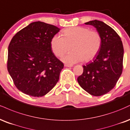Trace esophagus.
I'll use <instances>...</instances> for the list:
<instances>
[{
  "label": "esophagus",
  "instance_id": "1",
  "mask_svg": "<svg viewBox=\"0 0 130 130\" xmlns=\"http://www.w3.org/2000/svg\"><path fill=\"white\" fill-rule=\"evenodd\" d=\"M64 66L65 67H68V68H72L73 66L72 65H69V64H65Z\"/></svg>",
  "mask_w": 130,
  "mask_h": 130
}]
</instances>
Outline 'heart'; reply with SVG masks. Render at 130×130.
<instances>
[{"mask_svg": "<svg viewBox=\"0 0 130 130\" xmlns=\"http://www.w3.org/2000/svg\"><path fill=\"white\" fill-rule=\"evenodd\" d=\"M62 36L55 35L50 42L55 55L61 58L71 50L72 52L62 58L67 64H74L83 60L89 62L97 55L102 46V37L97 31H90L83 27L65 29Z\"/></svg>", "mask_w": 130, "mask_h": 130, "instance_id": "heart-1", "label": "heart"}]
</instances>
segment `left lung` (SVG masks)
Instances as JSON below:
<instances>
[{
	"label": "left lung",
	"instance_id": "1",
	"mask_svg": "<svg viewBox=\"0 0 130 130\" xmlns=\"http://www.w3.org/2000/svg\"><path fill=\"white\" fill-rule=\"evenodd\" d=\"M94 27L102 37V46L92 61L83 66V73L78 83L91 95L100 96L114 88L123 69V47L118 34L102 21L85 23Z\"/></svg>",
	"mask_w": 130,
	"mask_h": 130
}]
</instances>
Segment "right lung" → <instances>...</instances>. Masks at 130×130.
Wrapping results in <instances>:
<instances>
[{
  "label": "right lung",
  "mask_w": 130,
  "mask_h": 130,
  "mask_svg": "<svg viewBox=\"0 0 130 130\" xmlns=\"http://www.w3.org/2000/svg\"><path fill=\"white\" fill-rule=\"evenodd\" d=\"M60 29L41 21L32 22L12 38L7 69L20 91L42 97L58 82L63 63L56 57L50 42Z\"/></svg>",
  "instance_id": "obj_1"
}]
</instances>
